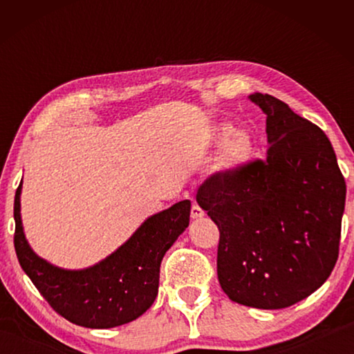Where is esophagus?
Segmentation results:
<instances>
[{"label":"esophagus","mask_w":354,"mask_h":354,"mask_svg":"<svg viewBox=\"0 0 354 354\" xmlns=\"http://www.w3.org/2000/svg\"><path fill=\"white\" fill-rule=\"evenodd\" d=\"M203 215H205V211H203V209L196 205V203H194V205H192V209H190V217L192 218H201Z\"/></svg>","instance_id":"34e87169"}]
</instances>
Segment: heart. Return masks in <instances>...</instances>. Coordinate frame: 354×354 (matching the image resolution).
Instances as JSON below:
<instances>
[{
  "label": "heart",
  "mask_w": 354,
  "mask_h": 354,
  "mask_svg": "<svg viewBox=\"0 0 354 354\" xmlns=\"http://www.w3.org/2000/svg\"><path fill=\"white\" fill-rule=\"evenodd\" d=\"M221 136L226 137L218 153V167L221 170H236L247 164L254 154V140L247 131H234L231 128L221 129Z\"/></svg>",
  "instance_id": "obj_1"
}]
</instances>
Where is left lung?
I'll return each mask as SVG.
<instances>
[{
    "instance_id": "left-lung-1",
    "label": "left lung",
    "mask_w": 354,
    "mask_h": 354,
    "mask_svg": "<svg viewBox=\"0 0 354 354\" xmlns=\"http://www.w3.org/2000/svg\"><path fill=\"white\" fill-rule=\"evenodd\" d=\"M248 98L267 115L266 159L214 173L196 201L218 226L217 274L226 295L243 306L284 309L331 274L346 185L317 124L272 95Z\"/></svg>"
}]
</instances>
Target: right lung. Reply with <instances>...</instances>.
Segmentation results:
<instances>
[{
	"label": "right lung",
	"mask_w": 354,
	"mask_h": 354,
	"mask_svg": "<svg viewBox=\"0 0 354 354\" xmlns=\"http://www.w3.org/2000/svg\"><path fill=\"white\" fill-rule=\"evenodd\" d=\"M21 184L15 192V253L23 270L64 319L86 328H113L136 320L158 295L160 261L189 226L190 201L149 217L127 243L86 270H62L34 253L20 217Z\"/></svg>",
	"instance_id": "add662e5"
}]
</instances>
